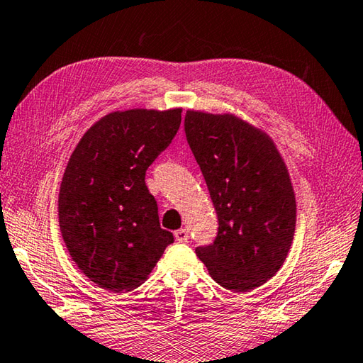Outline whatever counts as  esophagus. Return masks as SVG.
<instances>
[{
  "mask_svg": "<svg viewBox=\"0 0 363 363\" xmlns=\"http://www.w3.org/2000/svg\"><path fill=\"white\" fill-rule=\"evenodd\" d=\"M174 238L179 240V242H187V239H189V231L187 230H184V228H181V230H177V231H174Z\"/></svg>",
  "mask_w": 363,
  "mask_h": 363,
  "instance_id": "obj_1",
  "label": "esophagus"
}]
</instances>
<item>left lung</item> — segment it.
Instances as JSON below:
<instances>
[{
  "instance_id": "1",
  "label": "left lung",
  "mask_w": 363,
  "mask_h": 363,
  "mask_svg": "<svg viewBox=\"0 0 363 363\" xmlns=\"http://www.w3.org/2000/svg\"><path fill=\"white\" fill-rule=\"evenodd\" d=\"M184 127L218 217L216 240L196 255L218 285L248 293L280 271L293 244L286 163L264 130L231 113L187 110Z\"/></svg>"
}]
</instances>
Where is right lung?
Instances as JSON below:
<instances>
[{"instance_id": "1", "label": "right lung", "mask_w": 363, "mask_h": 363, "mask_svg": "<svg viewBox=\"0 0 363 363\" xmlns=\"http://www.w3.org/2000/svg\"><path fill=\"white\" fill-rule=\"evenodd\" d=\"M181 113L111 111L84 132L70 155L60 187V228L74 262L99 288H138L174 240L160 228L145 176L172 143Z\"/></svg>"}]
</instances>
